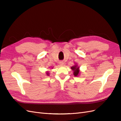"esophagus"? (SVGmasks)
<instances>
[{
    "instance_id": "esophagus-1",
    "label": "esophagus",
    "mask_w": 121,
    "mask_h": 121,
    "mask_svg": "<svg viewBox=\"0 0 121 121\" xmlns=\"http://www.w3.org/2000/svg\"><path fill=\"white\" fill-rule=\"evenodd\" d=\"M63 62H59V64H60V66H62V65H63Z\"/></svg>"
}]
</instances>
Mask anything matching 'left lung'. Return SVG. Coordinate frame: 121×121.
Wrapping results in <instances>:
<instances>
[{
    "instance_id": "obj_1",
    "label": "left lung",
    "mask_w": 121,
    "mask_h": 121,
    "mask_svg": "<svg viewBox=\"0 0 121 121\" xmlns=\"http://www.w3.org/2000/svg\"><path fill=\"white\" fill-rule=\"evenodd\" d=\"M71 69L73 71V75L74 76L77 77L79 73H80V69H79V67L77 65H75L71 67Z\"/></svg>"
}]
</instances>
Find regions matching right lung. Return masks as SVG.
<instances>
[{
	"mask_svg": "<svg viewBox=\"0 0 121 121\" xmlns=\"http://www.w3.org/2000/svg\"><path fill=\"white\" fill-rule=\"evenodd\" d=\"M49 72H47V75H49Z\"/></svg>",
	"mask_w": 121,
	"mask_h": 121,
	"instance_id": "add662e5",
	"label": "right lung"
}]
</instances>
